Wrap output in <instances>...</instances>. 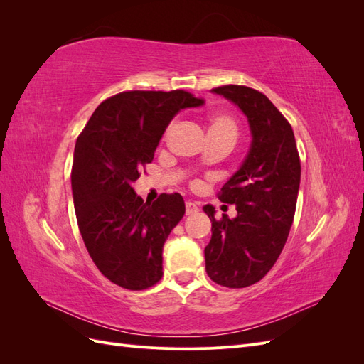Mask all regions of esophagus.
I'll return each mask as SVG.
<instances>
[{
    "instance_id": "34e87169",
    "label": "esophagus",
    "mask_w": 364,
    "mask_h": 364,
    "mask_svg": "<svg viewBox=\"0 0 364 364\" xmlns=\"http://www.w3.org/2000/svg\"><path fill=\"white\" fill-rule=\"evenodd\" d=\"M197 211H199V206H197L194 202H186L185 203V213H186V215H193V214H196Z\"/></svg>"
}]
</instances>
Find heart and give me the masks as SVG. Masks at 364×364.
Instances as JSON below:
<instances>
[{
  "mask_svg": "<svg viewBox=\"0 0 364 364\" xmlns=\"http://www.w3.org/2000/svg\"><path fill=\"white\" fill-rule=\"evenodd\" d=\"M174 127V123H171L167 129V134H170L171 129ZM237 123L232 117L226 114H215L209 119V134H225L230 136H237Z\"/></svg>",
  "mask_w": 364,
  "mask_h": 364,
  "instance_id": "b5f03b06",
  "label": "heart"
}]
</instances>
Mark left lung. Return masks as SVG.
I'll return each mask as SVG.
<instances>
[{
  "instance_id": "obj_1",
  "label": "left lung",
  "mask_w": 364,
  "mask_h": 364,
  "mask_svg": "<svg viewBox=\"0 0 364 364\" xmlns=\"http://www.w3.org/2000/svg\"><path fill=\"white\" fill-rule=\"evenodd\" d=\"M247 117L252 146L240 170L218 191L220 202L235 205L237 217H214L205 247L208 277L218 285L243 289L261 281L274 266L289 238L301 183L294 134L269 98L253 87L225 85L213 90Z\"/></svg>"
}]
</instances>
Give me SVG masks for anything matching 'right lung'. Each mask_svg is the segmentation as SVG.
<instances>
[{
    "mask_svg": "<svg viewBox=\"0 0 364 364\" xmlns=\"http://www.w3.org/2000/svg\"><path fill=\"white\" fill-rule=\"evenodd\" d=\"M183 90L124 91L100 103L75 141L71 186L77 223L97 269L127 290L162 278V247L185 214L179 193L144 202L132 188L173 117L203 105Z\"/></svg>",
    "mask_w": 364,
    "mask_h": 364,
    "instance_id": "1",
    "label": "right lung"
}]
</instances>
